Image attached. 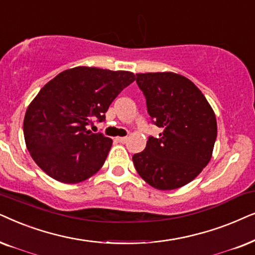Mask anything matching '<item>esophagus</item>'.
Here are the masks:
<instances>
[{
	"label": "esophagus",
	"mask_w": 255,
	"mask_h": 255,
	"mask_svg": "<svg viewBox=\"0 0 255 255\" xmlns=\"http://www.w3.org/2000/svg\"><path fill=\"white\" fill-rule=\"evenodd\" d=\"M117 140L119 141V142H121V143H125L126 141H127V137H122V136H119V137H117Z\"/></svg>",
	"instance_id": "obj_1"
}]
</instances>
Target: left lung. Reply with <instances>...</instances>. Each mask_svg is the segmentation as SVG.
<instances>
[{
    "mask_svg": "<svg viewBox=\"0 0 255 255\" xmlns=\"http://www.w3.org/2000/svg\"><path fill=\"white\" fill-rule=\"evenodd\" d=\"M148 113L162 128L145 149L133 156L137 174L158 190L184 186L201 174L212 157L217 120L202 91L174 72L137 73Z\"/></svg>",
    "mask_w": 255,
    "mask_h": 255,
    "instance_id": "8db88e82",
    "label": "left lung"
}]
</instances>
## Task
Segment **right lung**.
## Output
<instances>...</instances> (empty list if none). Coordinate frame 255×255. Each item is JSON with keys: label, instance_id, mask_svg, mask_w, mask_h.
Segmentation results:
<instances>
[{"label": "right lung", "instance_id": "add662e5", "mask_svg": "<svg viewBox=\"0 0 255 255\" xmlns=\"http://www.w3.org/2000/svg\"><path fill=\"white\" fill-rule=\"evenodd\" d=\"M134 80L129 71L77 66L44 85L23 122L26 148L36 164L66 184L99 171L113 141L86 126L93 119L104 121L112 101Z\"/></svg>", "mask_w": 255, "mask_h": 255}]
</instances>
